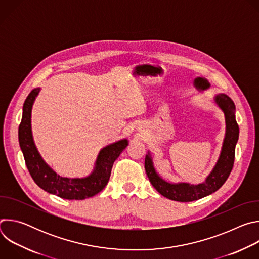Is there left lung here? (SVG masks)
<instances>
[{
	"instance_id": "1",
	"label": "left lung",
	"mask_w": 259,
	"mask_h": 259,
	"mask_svg": "<svg viewBox=\"0 0 259 259\" xmlns=\"http://www.w3.org/2000/svg\"><path fill=\"white\" fill-rule=\"evenodd\" d=\"M214 100L225 113L227 129L219 159L205 182L197 184V186L187 182H167L157 173L150 153L145 156L144 168L147 177L153 187L167 199L177 202H192L202 199L223 187V184L227 181L232 172L235 162L236 144L239 139V126L235 116L236 106L234 101L226 94L216 95Z\"/></svg>"
}]
</instances>
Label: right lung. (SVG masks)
<instances>
[{"instance_id": "1", "label": "right lung", "mask_w": 259, "mask_h": 259, "mask_svg": "<svg viewBox=\"0 0 259 259\" xmlns=\"http://www.w3.org/2000/svg\"><path fill=\"white\" fill-rule=\"evenodd\" d=\"M40 88H35L23 103L22 119L18 129L19 145L25 165L33 181L45 192L66 200H84L101 192L108 182L114 162L128 145L127 139L114 142L99 152L93 172L84 178H66L56 174L42 159L33 143L30 117L33 101Z\"/></svg>"}]
</instances>
